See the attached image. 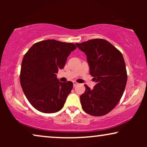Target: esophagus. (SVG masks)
<instances>
[{
  "instance_id": "34e87169",
  "label": "esophagus",
  "mask_w": 147,
  "mask_h": 147,
  "mask_svg": "<svg viewBox=\"0 0 147 147\" xmlns=\"http://www.w3.org/2000/svg\"><path fill=\"white\" fill-rule=\"evenodd\" d=\"M73 85H74V87H76V86L78 85V83H77V82H73Z\"/></svg>"
}]
</instances>
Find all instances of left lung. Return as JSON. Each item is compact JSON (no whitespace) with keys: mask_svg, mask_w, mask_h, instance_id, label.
Listing matches in <instances>:
<instances>
[{"mask_svg":"<svg viewBox=\"0 0 147 147\" xmlns=\"http://www.w3.org/2000/svg\"><path fill=\"white\" fill-rule=\"evenodd\" d=\"M76 45L87 56L90 75L96 83L93 90L84 85L86 91L80 96L82 109L92 116L105 115L117 105L125 89L127 72L123 56L102 39Z\"/></svg>","mask_w":147,"mask_h":147,"instance_id":"8db88e82","label":"left lung"}]
</instances>
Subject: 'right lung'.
<instances>
[{"label": "right lung", "mask_w": 147, "mask_h": 147, "mask_svg": "<svg viewBox=\"0 0 147 147\" xmlns=\"http://www.w3.org/2000/svg\"><path fill=\"white\" fill-rule=\"evenodd\" d=\"M76 49L74 43L48 39L34 44L24 55L21 85L28 101L38 111L55 113L63 107L73 83L59 82L56 74Z\"/></svg>", "instance_id": "right-lung-1"}]
</instances>
